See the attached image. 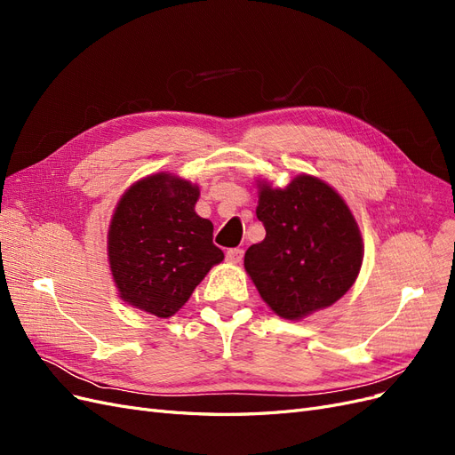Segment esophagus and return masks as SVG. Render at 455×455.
I'll return each instance as SVG.
<instances>
[{
  "label": "esophagus",
  "mask_w": 455,
  "mask_h": 455,
  "mask_svg": "<svg viewBox=\"0 0 455 455\" xmlns=\"http://www.w3.org/2000/svg\"><path fill=\"white\" fill-rule=\"evenodd\" d=\"M243 249H229L226 252V259L229 261V264H239V261L243 259Z\"/></svg>",
  "instance_id": "1"
}]
</instances>
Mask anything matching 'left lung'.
<instances>
[{
	"label": "left lung",
	"mask_w": 455,
	"mask_h": 455,
	"mask_svg": "<svg viewBox=\"0 0 455 455\" xmlns=\"http://www.w3.org/2000/svg\"><path fill=\"white\" fill-rule=\"evenodd\" d=\"M256 186L266 239L249 246L244 269L261 299L288 321L336 304L359 277L364 258L347 203L311 174H298L286 188L267 180Z\"/></svg>",
	"instance_id": "obj_1"
}]
</instances>
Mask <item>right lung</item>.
I'll use <instances>...</instances> for the list:
<instances>
[{"mask_svg":"<svg viewBox=\"0 0 455 455\" xmlns=\"http://www.w3.org/2000/svg\"><path fill=\"white\" fill-rule=\"evenodd\" d=\"M199 186L171 172L136 180L121 196L108 229V264L119 298L169 319L224 252L214 226L196 212Z\"/></svg>","mask_w":455,"mask_h":455,"instance_id":"add662e5","label":"right lung"}]
</instances>
